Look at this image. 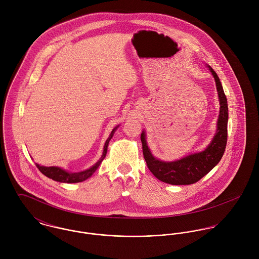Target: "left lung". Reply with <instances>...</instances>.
<instances>
[{"instance_id": "obj_1", "label": "left lung", "mask_w": 259, "mask_h": 259, "mask_svg": "<svg viewBox=\"0 0 259 259\" xmlns=\"http://www.w3.org/2000/svg\"><path fill=\"white\" fill-rule=\"evenodd\" d=\"M209 70L215 79L221 103V112L218 121V132L207 148L201 152L193 153L180 160L165 162L158 160L152 156L146 142V134L143 133L141 136L143 144V153L147 161L148 169L156 179L165 184L187 185L197 183L221 161L224 153L227 143V100L223 92L219 75L213 71L212 68L209 67Z\"/></svg>"}]
</instances>
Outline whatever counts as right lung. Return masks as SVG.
Masks as SVG:
<instances>
[{
	"instance_id": "add662e5",
	"label": "right lung",
	"mask_w": 259,
	"mask_h": 259,
	"mask_svg": "<svg viewBox=\"0 0 259 259\" xmlns=\"http://www.w3.org/2000/svg\"><path fill=\"white\" fill-rule=\"evenodd\" d=\"M116 127H114L111 132V136L110 138L107 140L106 144H105V148H104V152H103V155L101 157V159L94 165L92 166L91 168L87 169V170H83V171H80V172H74V174H71V172H68L60 167H57V166H40L37 164V167L38 168V170L45 175L46 177H48L49 179H52L56 182H59V183H66V184H74V183H80V182H83L85 181L87 179H89L90 177H92V175L97 170V168L100 166V164L102 163V161L104 160V158L106 157V154H107V150H108V145H109V142L111 141L112 136H113V133L115 132Z\"/></svg>"
}]
</instances>
